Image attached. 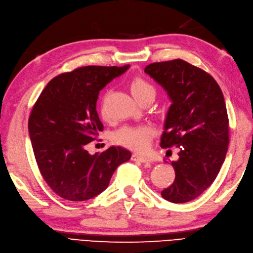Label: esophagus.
Masks as SVG:
<instances>
[{"label":"esophagus","instance_id":"1","mask_svg":"<svg viewBox=\"0 0 253 253\" xmlns=\"http://www.w3.org/2000/svg\"><path fill=\"white\" fill-rule=\"evenodd\" d=\"M131 159L133 161H140V163H143V164L150 163V161H151L150 158H147L145 156H141V155H138V154H132L131 155Z\"/></svg>","mask_w":253,"mask_h":253}]
</instances>
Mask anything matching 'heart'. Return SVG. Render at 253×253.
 Instances as JSON below:
<instances>
[{
	"label": "heart",
	"instance_id": "1",
	"mask_svg": "<svg viewBox=\"0 0 253 253\" xmlns=\"http://www.w3.org/2000/svg\"><path fill=\"white\" fill-rule=\"evenodd\" d=\"M130 90L138 101L150 95L155 96V88L152 84L142 78H134L130 83ZM101 115L103 119H106L105 99L101 103ZM152 137L153 129L148 126H124L113 133L112 140L115 144L124 146L131 151L145 152L150 147Z\"/></svg>",
	"mask_w": 253,
	"mask_h": 253
}]
</instances>
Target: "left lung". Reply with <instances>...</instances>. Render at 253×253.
<instances>
[{
  "instance_id": "8db88e82",
  "label": "left lung",
  "mask_w": 253,
  "mask_h": 253,
  "mask_svg": "<svg viewBox=\"0 0 253 253\" xmlns=\"http://www.w3.org/2000/svg\"><path fill=\"white\" fill-rule=\"evenodd\" d=\"M147 75L160 84L172 105L160 146L178 148L173 184L161 191L172 203L198 198L221 169L229 145V119L222 90L206 71L183 60L147 65Z\"/></svg>"
}]
</instances>
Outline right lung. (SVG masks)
<instances>
[{"instance_id": "obj_1", "label": "right lung", "mask_w": 253, "mask_h": 253, "mask_svg": "<svg viewBox=\"0 0 253 253\" xmlns=\"http://www.w3.org/2000/svg\"><path fill=\"white\" fill-rule=\"evenodd\" d=\"M129 67L84 66L56 76L32 109L29 133L38 169L61 198L79 202L98 196L130 159L121 146L94 155L85 150L103 130L96 111L99 90Z\"/></svg>"}]
</instances>
